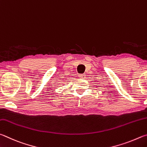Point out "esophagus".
<instances>
[{
    "mask_svg": "<svg viewBox=\"0 0 147 147\" xmlns=\"http://www.w3.org/2000/svg\"><path fill=\"white\" fill-rule=\"evenodd\" d=\"M79 78H81V79H85V78H86V76L84 74H79Z\"/></svg>",
    "mask_w": 147,
    "mask_h": 147,
    "instance_id": "obj_1",
    "label": "esophagus"
}]
</instances>
